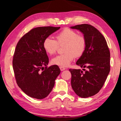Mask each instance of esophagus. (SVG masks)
Returning a JSON list of instances; mask_svg holds the SVG:
<instances>
[{
  "mask_svg": "<svg viewBox=\"0 0 121 121\" xmlns=\"http://www.w3.org/2000/svg\"><path fill=\"white\" fill-rule=\"evenodd\" d=\"M59 68H60V70H61V71H63V70H65V69H66L65 68H64V67H59Z\"/></svg>",
  "mask_w": 121,
  "mask_h": 121,
  "instance_id": "esophagus-1",
  "label": "esophagus"
}]
</instances>
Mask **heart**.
Returning <instances> with one entry per match:
<instances>
[{"instance_id": "heart-1", "label": "heart", "mask_w": 121, "mask_h": 121, "mask_svg": "<svg viewBox=\"0 0 121 121\" xmlns=\"http://www.w3.org/2000/svg\"><path fill=\"white\" fill-rule=\"evenodd\" d=\"M56 41L47 37L43 42V48L49 54L57 52L59 44L65 43V53L56 56L52 59V63L59 67H68L75 57H79L85 52L86 40L84 36L78 35L75 31L65 28L56 36Z\"/></svg>"}]
</instances>
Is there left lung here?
I'll list each match as a JSON object with an SVG mask.
<instances>
[{"instance_id":"8db88e82","label":"left lung","mask_w":121,"mask_h":121,"mask_svg":"<svg viewBox=\"0 0 121 121\" xmlns=\"http://www.w3.org/2000/svg\"><path fill=\"white\" fill-rule=\"evenodd\" d=\"M82 33L86 40L85 52L77 65L87 70L70 69L71 85L79 97L86 98L96 94L103 86L110 70V52L104 36L90 25L72 26Z\"/></svg>"}]
</instances>
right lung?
I'll return each mask as SVG.
<instances>
[{"label":"right lung","mask_w":121,"mask_h":121,"mask_svg":"<svg viewBox=\"0 0 121 121\" xmlns=\"http://www.w3.org/2000/svg\"><path fill=\"white\" fill-rule=\"evenodd\" d=\"M59 29L52 26L34 28L23 36L16 45L13 60L16 82L23 92L32 98L47 97L60 73L58 65L47 67L49 59L43 48L44 39Z\"/></svg>","instance_id":"obj_1"}]
</instances>
